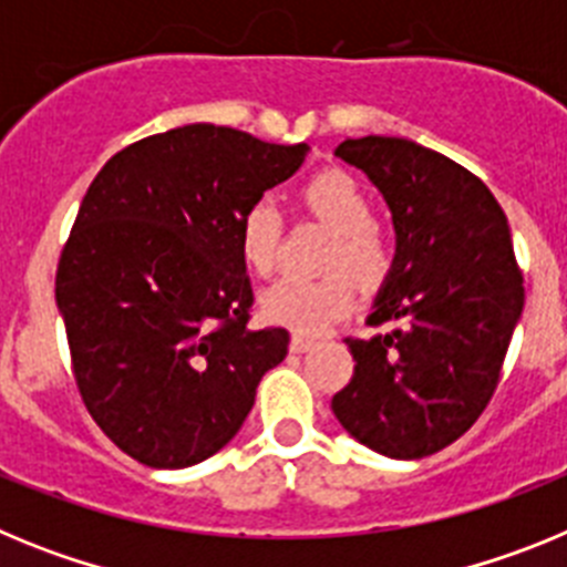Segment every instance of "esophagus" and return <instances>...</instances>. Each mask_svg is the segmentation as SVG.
I'll use <instances>...</instances> for the list:
<instances>
[{"mask_svg": "<svg viewBox=\"0 0 567 567\" xmlns=\"http://www.w3.org/2000/svg\"><path fill=\"white\" fill-rule=\"evenodd\" d=\"M312 346H315V340L312 338H303V334H292V340H289V349H292L295 354L309 352Z\"/></svg>", "mask_w": 567, "mask_h": 567, "instance_id": "obj_1", "label": "esophagus"}]
</instances>
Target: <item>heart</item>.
<instances>
[{
	"label": "heart",
	"mask_w": 567,
	"mask_h": 567,
	"mask_svg": "<svg viewBox=\"0 0 567 567\" xmlns=\"http://www.w3.org/2000/svg\"><path fill=\"white\" fill-rule=\"evenodd\" d=\"M300 207L320 224L334 229V244L327 255V269H349L360 287H378L392 269V247L374 221L369 195L352 175L327 169L309 178L300 189ZM284 221L272 202L249 204L238 221V252L249 272L272 275L278 264ZM346 272L323 278H287L260 295V312L278 327L303 334H318L349 312L354 284Z\"/></svg>",
	"instance_id": "b5f03b06"
}]
</instances>
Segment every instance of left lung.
Segmentation results:
<instances>
[{
	"instance_id": "left-lung-1",
	"label": "left lung",
	"mask_w": 567,
	"mask_h": 567,
	"mask_svg": "<svg viewBox=\"0 0 567 567\" xmlns=\"http://www.w3.org/2000/svg\"><path fill=\"white\" fill-rule=\"evenodd\" d=\"M334 155L383 193L398 247L369 315L392 329L346 338L354 374L332 412L372 452L429 457L485 412L523 315L508 218L477 175L409 138H346Z\"/></svg>"
}]
</instances>
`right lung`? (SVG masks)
<instances>
[{"instance_id":"obj_1","label":"right lung","mask_w":567,"mask_h":567,"mask_svg":"<svg viewBox=\"0 0 567 567\" xmlns=\"http://www.w3.org/2000/svg\"><path fill=\"white\" fill-rule=\"evenodd\" d=\"M307 153L187 124L124 147L90 184L56 303L90 417L138 463L187 468L221 452L287 358V329H249L238 221Z\"/></svg>"}]
</instances>
